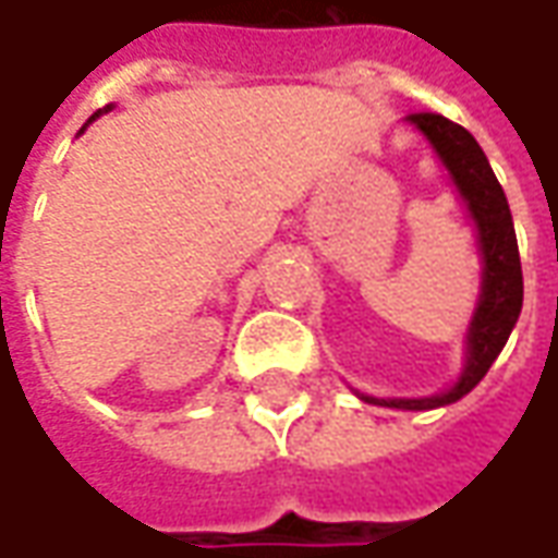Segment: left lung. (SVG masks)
Wrapping results in <instances>:
<instances>
[{
    "instance_id": "1",
    "label": "left lung",
    "mask_w": 558,
    "mask_h": 558,
    "mask_svg": "<svg viewBox=\"0 0 558 558\" xmlns=\"http://www.w3.org/2000/svg\"><path fill=\"white\" fill-rule=\"evenodd\" d=\"M409 121L434 143L442 165L452 173L461 198L468 201L470 216L480 229L483 259H486L483 295H480V308L473 314L468 332V369L452 390L439 397H427V400H375V397H366V400L393 409H437L461 400L464 393L476 388L488 373V366L501 354L522 311V263H519L517 231H513V216L504 198V189L495 170L488 168L486 151L480 149L473 134L437 112H412Z\"/></svg>"
}]
</instances>
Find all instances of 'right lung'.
<instances>
[{
	"instance_id": "right-lung-1",
	"label": "right lung",
	"mask_w": 558,
	"mask_h": 558,
	"mask_svg": "<svg viewBox=\"0 0 558 558\" xmlns=\"http://www.w3.org/2000/svg\"><path fill=\"white\" fill-rule=\"evenodd\" d=\"M94 119H97V116H94Z\"/></svg>"
}]
</instances>
